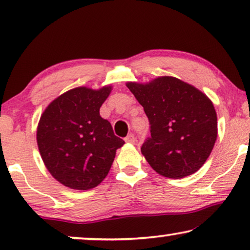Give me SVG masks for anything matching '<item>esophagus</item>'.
Masks as SVG:
<instances>
[{"mask_svg":"<svg viewBox=\"0 0 250 250\" xmlns=\"http://www.w3.org/2000/svg\"><path fill=\"white\" fill-rule=\"evenodd\" d=\"M125 141L127 143H135V136L134 134H128L125 138Z\"/></svg>","mask_w":250,"mask_h":250,"instance_id":"esophagus-1","label":"esophagus"}]
</instances>
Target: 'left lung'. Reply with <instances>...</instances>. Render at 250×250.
<instances>
[{
	"label": "left lung",
	"mask_w": 250,
	"mask_h": 250,
	"mask_svg": "<svg viewBox=\"0 0 250 250\" xmlns=\"http://www.w3.org/2000/svg\"><path fill=\"white\" fill-rule=\"evenodd\" d=\"M126 86L145 109L151 136L141 146L149 165L168 179H182L204 165L217 138L213 102L192 85L172 76Z\"/></svg>",
	"instance_id": "8db88e82"
}]
</instances>
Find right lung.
<instances>
[{
	"instance_id": "1",
	"label": "right lung",
	"mask_w": 250,
	"mask_h": 250,
	"mask_svg": "<svg viewBox=\"0 0 250 250\" xmlns=\"http://www.w3.org/2000/svg\"><path fill=\"white\" fill-rule=\"evenodd\" d=\"M112 86H81L64 92L47 105L37 126L36 140L43 163L64 187L90 190L108 175L116 150L124 145L100 107Z\"/></svg>"
}]
</instances>
